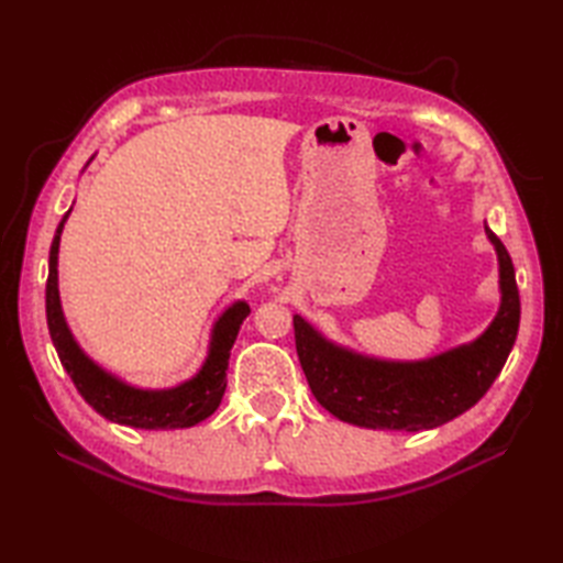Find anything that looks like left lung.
Returning a JSON list of instances; mask_svg holds the SVG:
<instances>
[{
    "label": "left lung",
    "instance_id": "obj_1",
    "mask_svg": "<svg viewBox=\"0 0 563 563\" xmlns=\"http://www.w3.org/2000/svg\"><path fill=\"white\" fill-rule=\"evenodd\" d=\"M498 256L500 307L470 343L426 361H379L329 341L300 314L295 345L309 389L329 413L373 430H428L452 421L479 401L504 369L520 327L516 268L504 242L486 227Z\"/></svg>",
    "mask_w": 563,
    "mask_h": 563
}]
</instances>
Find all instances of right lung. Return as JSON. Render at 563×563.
<instances>
[{"label": "right lung", "instance_id": "obj_1", "mask_svg": "<svg viewBox=\"0 0 563 563\" xmlns=\"http://www.w3.org/2000/svg\"><path fill=\"white\" fill-rule=\"evenodd\" d=\"M71 208L59 220L53 244H51V263H47V285H45V314L47 329L59 363L67 369V375L75 382L77 391L93 411L109 418L113 423L145 428V430H172V428H190L208 416L218 411V406L227 389V365H230V351L236 341L239 327L249 317V305L236 300L227 307L212 324L210 345L206 363L198 373L169 389H142L133 387L115 377L109 369H103L97 361L81 351V345L71 336V331L63 314L57 290V251L59 234L69 218Z\"/></svg>", "mask_w": 563, "mask_h": 563}]
</instances>
